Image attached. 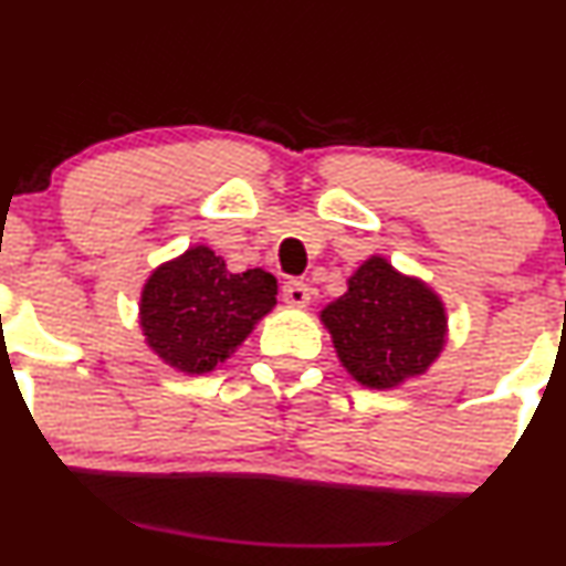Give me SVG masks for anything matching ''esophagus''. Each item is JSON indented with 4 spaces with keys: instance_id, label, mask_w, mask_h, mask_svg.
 <instances>
[{
    "instance_id": "obj_1",
    "label": "esophagus",
    "mask_w": 566,
    "mask_h": 566,
    "mask_svg": "<svg viewBox=\"0 0 566 566\" xmlns=\"http://www.w3.org/2000/svg\"><path fill=\"white\" fill-rule=\"evenodd\" d=\"M282 297L295 308H305L311 303V287L303 282V279H290L282 287Z\"/></svg>"
}]
</instances>
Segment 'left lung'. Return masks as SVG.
I'll return each instance as SVG.
<instances>
[{
  "instance_id": "8db88e82",
  "label": "left lung",
  "mask_w": 566,
  "mask_h": 566,
  "mask_svg": "<svg viewBox=\"0 0 566 566\" xmlns=\"http://www.w3.org/2000/svg\"><path fill=\"white\" fill-rule=\"evenodd\" d=\"M339 364L369 390L417 379L448 343V311L424 279L403 274L385 255L353 271L348 290L318 311Z\"/></svg>"
}]
</instances>
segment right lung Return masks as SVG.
Listing matches in <instances>:
<instances>
[{
	"mask_svg": "<svg viewBox=\"0 0 566 566\" xmlns=\"http://www.w3.org/2000/svg\"><path fill=\"white\" fill-rule=\"evenodd\" d=\"M276 279L263 269L231 274L208 244L160 263L139 295L145 345L171 369L200 377L227 364L276 305Z\"/></svg>",
	"mask_w": 566,
	"mask_h": 566,
	"instance_id": "right-lung-1",
	"label": "right lung"
}]
</instances>
